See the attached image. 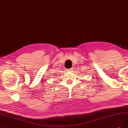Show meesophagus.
Masks as SVG:
<instances>
[{
    "instance_id": "obj_1",
    "label": "esophagus",
    "mask_w": 128,
    "mask_h": 128,
    "mask_svg": "<svg viewBox=\"0 0 128 128\" xmlns=\"http://www.w3.org/2000/svg\"><path fill=\"white\" fill-rule=\"evenodd\" d=\"M68 70H68V71H72V70H73V68H68V69H67Z\"/></svg>"
}]
</instances>
